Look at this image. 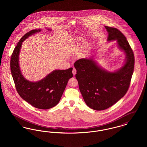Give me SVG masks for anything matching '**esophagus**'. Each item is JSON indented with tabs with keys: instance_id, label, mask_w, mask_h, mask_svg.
<instances>
[{
	"instance_id": "esophagus-1",
	"label": "esophagus",
	"mask_w": 147,
	"mask_h": 147,
	"mask_svg": "<svg viewBox=\"0 0 147 147\" xmlns=\"http://www.w3.org/2000/svg\"><path fill=\"white\" fill-rule=\"evenodd\" d=\"M72 73H73V74L74 75V76H75L76 75V74L77 73V70L76 69V68H73V71H72Z\"/></svg>"
}]
</instances>
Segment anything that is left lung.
I'll use <instances>...</instances> for the list:
<instances>
[{"label": "left lung", "mask_w": 147, "mask_h": 147, "mask_svg": "<svg viewBox=\"0 0 147 147\" xmlns=\"http://www.w3.org/2000/svg\"><path fill=\"white\" fill-rule=\"evenodd\" d=\"M107 42L116 41L125 54L123 65L113 71L106 70L93 57L82 58L74 64L79 88L88 106L101 111L108 109L123 98L128 89L134 65V57L126 37L116 28L105 26Z\"/></svg>", "instance_id": "obj_1"}]
</instances>
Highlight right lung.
Segmentation results:
<instances>
[{"instance_id":"obj_1","label":"right lung","mask_w":147,"mask_h":147,"mask_svg":"<svg viewBox=\"0 0 147 147\" xmlns=\"http://www.w3.org/2000/svg\"><path fill=\"white\" fill-rule=\"evenodd\" d=\"M47 30L51 31V29ZM41 31V29L32 30L22 37L11 55L10 69L16 90L21 98L37 109L46 110L55 106L59 102L68 80L73 77V68L53 70L37 82L29 81L24 77L19 65L22 42Z\"/></svg>"}]
</instances>
